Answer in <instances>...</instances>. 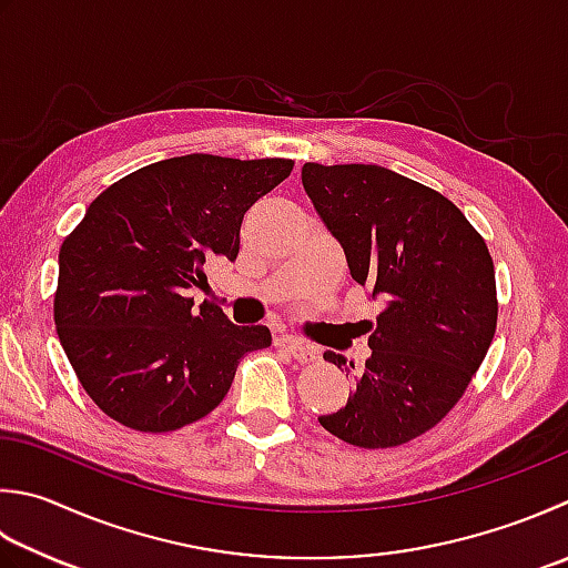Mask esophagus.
Returning <instances> with one entry per match:
<instances>
[{
  "instance_id": "1",
  "label": "esophagus",
  "mask_w": 568,
  "mask_h": 568,
  "mask_svg": "<svg viewBox=\"0 0 568 568\" xmlns=\"http://www.w3.org/2000/svg\"><path fill=\"white\" fill-rule=\"evenodd\" d=\"M280 346H282V348H286L288 353H292V356H294L296 361H302V363H306V361H314V358L318 356L316 346H312V344H304V341H298V338H294V336H282V338H280Z\"/></svg>"
}]
</instances>
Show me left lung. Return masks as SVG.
I'll return each mask as SVG.
<instances>
[{"instance_id":"1","label":"left lung","mask_w":568,"mask_h":568,"mask_svg":"<svg viewBox=\"0 0 568 568\" xmlns=\"http://www.w3.org/2000/svg\"><path fill=\"white\" fill-rule=\"evenodd\" d=\"M302 183L353 280L385 302L346 408L318 423L363 450L410 443L455 408L495 338L487 244L445 195L388 168L306 163ZM324 361L348 371L334 351Z\"/></svg>"}]
</instances>
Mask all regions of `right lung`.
Listing matches in <instances>:
<instances>
[{"label": "right lung", "mask_w": 568, "mask_h": 568, "mask_svg": "<svg viewBox=\"0 0 568 568\" xmlns=\"http://www.w3.org/2000/svg\"><path fill=\"white\" fill-rule=\"evenodd\" d=\"M294 160L192 153L105 187L59 250L53 324L99 408L138 433H173L212 413L266 326H234L185 288L237 260L242 217Z\"/></svg>", "instance_id": "obj_1"}]
</instances>
